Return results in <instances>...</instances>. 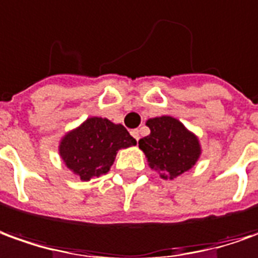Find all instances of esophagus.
I'll return each instance as SVG.
<instances>
[{
	"label": "esophagus",
	"instance_id": "1",
	"mask_svg": "<svg viewBox=\"0 0 258 258\" xmlns=\"http://www.w3.org/2000/svg\"><path fill=\"white\" fill-rule=\"evenodd\" d=\"M131 135H132L133 138H135L136 140H139V138H140V136H139V129H133L132 132H131Z\"/></svg>",
	"mask_w": 258,
	"mask_h": 258
}]
</instances>
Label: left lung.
Instances as JSON below:
<instances>
[{"label": "left lung", "instance_id": "8db88e82", "mask_svg": "<svg viewBox=\"0 0 258 258\" xmlns=\"http://www.w3.org/2000/svg\"><path fill=\"white\" fill-rule=\"evenodd\" d=\"M146 125L150 135L139 140V149L163 180H174L197 164L202 152L200 139L178 119L163 115L147 119Z\"/></svg>", "mask_w": 258, "mask_h": 258}]
</instances>
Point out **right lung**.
<instances>
[{"label": "right lung", "instance_id": "obj_1", "mask_svg": "<svg viewBox=\"0 0 258 258\" xmlns=\"http://www.w3.org/2000/svg\"><path fill=\"white\" fill-rule=\"evenodd\" d=\"M135 145L136 140L125 126L92 116L66 133L60 140L58 154L67 168L81 181H90L109 171L120 149Z\"/></svg>", "mask_w": 258, "mask_h": 258}]
</instances>
